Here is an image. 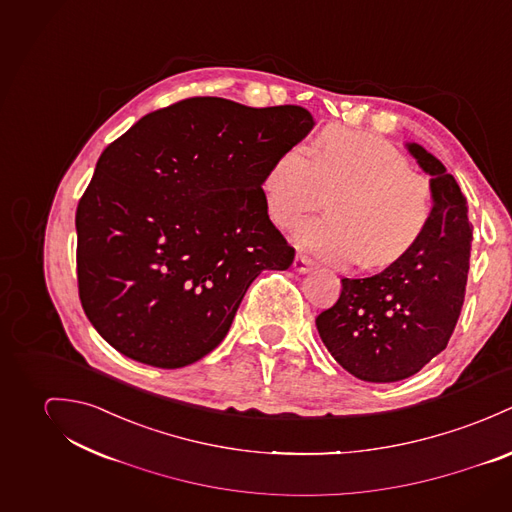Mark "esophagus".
<instances>
[{"label": "esophagus", "instance_id": "34e87169", "mask_svg": "<svg viewBox=\"0 0 512 512\" xmlns=\"http://www.w3.org/2000/svg\"><path fill=\"white\" fill-rule=\"evenodd\" d=\"M292 267H294L296 273H310L314 269V261L308 259L306 255H296Z\"/></svg>", "mask_w": 512, "mask_h": 512}]
</instances>
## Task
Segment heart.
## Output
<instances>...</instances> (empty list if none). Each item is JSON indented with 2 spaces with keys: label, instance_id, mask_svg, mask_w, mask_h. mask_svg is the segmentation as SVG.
I'll use <instances>...</instances> for the list:
<instances>
[{
  "label": "heart",
  "instance_id": "b5f03b06",
  "mask_svg": "<svg viewBox=\"0 0 512 512\" xmlns=\"http://www.w3.org/2000/svg\"><path fill=\"white\" fill-rule=\"evenodd\" d=\"M263 196L277 226L296 228L322 208L326 192L334 218L298 229L296 241L332 263L361 257L365 267H387L410 253L430 226V182L412 172L410 161L381 137L330 129L314 149L292 145L269 165Z\"/></svg>",
  "mask_w": 512,
  "mask_h": 512
}]
</instances>
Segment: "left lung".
I'll use <instances>...</instances> for the list:
<instances>
[{
  "label": "left lung",
  "instance_id": "obj_1",
  "mask_svg": "<svg viewBox=\"0 0 512 512\" xmlns=\"http://www.w3.org/2000/svg\"><path fill=\"white\" fill-rule=\"evenodd\" d=\"M406 147L432 176L430 226L416 247L383 273L341 279L338 302L316 318L332 357L369 383L406 379L446 349L467 284L473 239L467 200L434 155L416 143Z\"/></svg>",
  "mask_w": 512,
  "mask_h": 512
}]
</instances>
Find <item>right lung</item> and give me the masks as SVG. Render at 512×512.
Instances as JSON below:
<instances>
[{
    "label": "right lung",
    "instance_id": "obj_1",
    "mask_svg": "<svg viewBox=\"0 0 512 512\" xmlns=\"http://www.w3.org/2000/svg\"><path fill=\"white\" fill-rule=\"evenodd\" d=\"M312 127L300 106L198 96L110 143L76 208L78 294L98 334L161 369L216 349L249 284L294 261L261 184Z\"/></svg>",
    "mask_w": 512,
    "mask_h": 512
}]
</instances>
